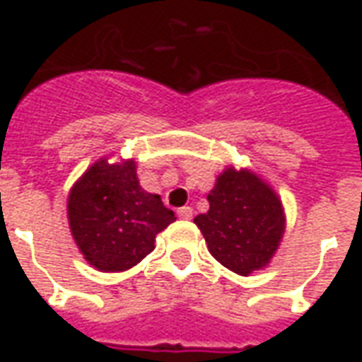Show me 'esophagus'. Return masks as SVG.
<instances>
[{"label":"esophagus","mask_w":362,"mask_h":362,"mask_svg":"<svg viewBox=\"0 0 362 362\" xmlns=\"http://www.w3.org/2000/svg\"><path fill=\"white\" fill-rule=\"evenodd\" d=\"M176 215H178L180 219H192V215H194V209H192V207H188V205H184V207H180V209L176 211Z\"/></svg>","instance_id":"esophagus-1"}]
</instances>
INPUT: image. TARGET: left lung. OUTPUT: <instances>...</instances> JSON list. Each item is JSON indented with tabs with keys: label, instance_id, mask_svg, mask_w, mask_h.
<instances>
[{
	"label": "left lung",
	"instance_id": "8db88e82",
	"mask_svg": "<svg viewBox=\"0 0 362 362\" xmlns=\"http://www.w3.org/2000/svg\"><path fill=\"white\" fill-rule=\"evenodd\" d=\"M207 202L209 211L194 223L213 258L240 275L269 264L285 230L283 207L273 189L248 170L228 168Z\"/></svg>",
	"mask_w": 362,
	"mask_h": 362
}]
</instances>
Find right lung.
Segmentation results:
<instances>
[{
  "label": "right lung",
  "instance_id": "obj_1",
  "mask_svg": "<svg viewBox=\"0 0 362 362\" xmlns=\"http://www.w3.org/2000/svg\"><path fill=\"white\" fill-rule=\"evenodd\" d=\"M67 217L79 250L100 272L139 264L155 248V236L176 221L160 196L139 186L134 160L110 165L106 158L71 188Z\"/></svg>",
  "mask_w": 362,
  "mask_h": 362
}]
</instances>
